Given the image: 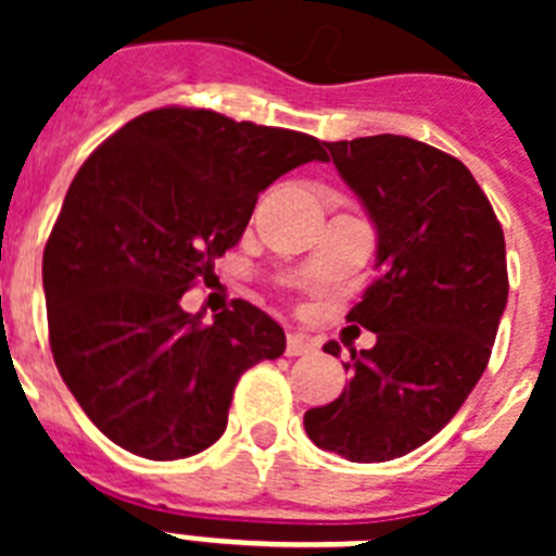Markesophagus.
Instances as JSON below:
<instances>
[{"instance_id": "obj_1", "label": "esophagus", "mask_w": 556, "mask_h": 556, "mask_svg": "<svg viewBox=\"0 0 556 556\" xmlns=\"http://www.w3.org/2000/svg\"><path fill=\"white\" fill-rule=\"evenodd\" d=\"M308 351H312V342H308L303 333H298V331L287 333V353H289V356H303V353H308Z\"/></svg>"}]
</instances>
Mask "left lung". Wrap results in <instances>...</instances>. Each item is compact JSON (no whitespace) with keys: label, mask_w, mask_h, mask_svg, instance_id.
Here are the masks:
<instances>
[{"label":"left lung","mask_w":556,"mask_h":556,"mask_svg":"<svg viewBox=\"0 0 556 556\" xmlns=\"http://www.w3.org/2000/svg\"><path fill=\"white\" fill-rule=\"evenodd\" d=\"M326 147L376 225L378 278L348 312L376 345L351 351V384L303 426L317 448L387 462L429 443L488 367L509 292L504 230L448 152L392 132Z\"/></svg>","instance_id":"8db88e82"}]
</instances>
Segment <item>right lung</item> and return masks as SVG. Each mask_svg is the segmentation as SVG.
I'll return each instance as SVG.
<instances>
[{
	"label": "right lung",
	"instance_id": "right-lung-1",
	"mask_svg": "<svg viewBox=\"0 0 556 556\" xmlns=\"http://www.w3.org/2000/svg\"><path fill=\"white\" fill-rule=\"evenodd\" d=\"M326 159L306 132L178 105L88 155L43 248V294L58 372L108 440L166 462L223 437L236 381L287 337L248 301L205 326L180 298L242 239L273 180Z\"/></svg>",
	"mask_w": 556,
	"mask_h": 556
}]
</instances>
